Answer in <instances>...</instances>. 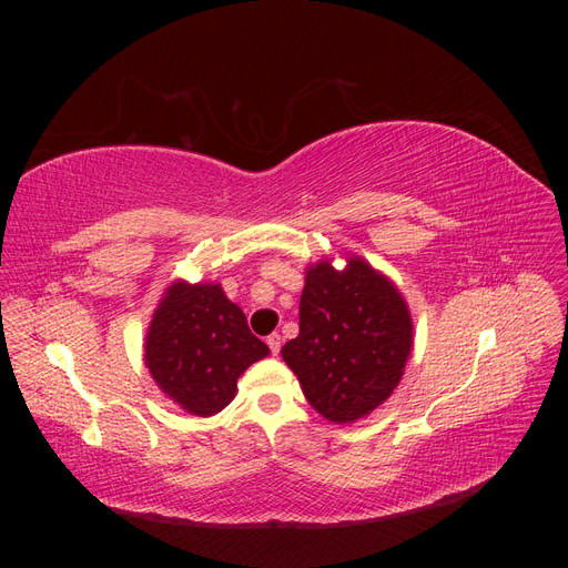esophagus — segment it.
I'll list each match as a JSON object with an SVG mask.
<instances>
[{
  "label": "esophagus",
  "instance_id": "34e87169",
  "mask_svg": "<svg viewBox=\"0 0 568 568\" xmlns=\"http://www.w3.org/2000/svg\"><path fill=\"white\" fill-rule=\"evenodd\" d=\"M267 346H270L272 355H277L280 348H282V336H280V334H270V336H267Z\"/></svg>",
  "mask_w": 568,
  "mask_h": 568
}]
</instances>
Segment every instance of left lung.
<instances>
[{
	"instance_id": "obj_1",
	"label": "left lung",
	"mask_w": 568,
	"mask_h": 568,
	"mask_svg": "<svg viewBox=\"0 0 568 568\" xmlns=\"http://www.w3.org/2000/svg\"><path fill=\"white\" fill-rule=\"evenodd\" d=\"M298 317L282 357L307 403L336 424L367 417L398 386L412 351L398 288L359 257L343 272L324 261L307 270Z\"/></svg>"
}]
</instances>
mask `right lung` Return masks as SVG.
<instances>
[{
	"label": "right lung",
	"mask_w": 568,
	"mask_h": 568,
	"mask_svg": "<svg viewBox=\"0 0 568 568\" xmlns=\"http://www.w3.org/2000/svg\"><path fill=\"white\" fill-rule=\"evenodd\" d=\"M144 351L153 382L196 417L227 407L242 372L270 353L217 284L184 282L168 288Z\"/></svg>",
	"instance_id": "right-lung-1"
}]
</instances>
